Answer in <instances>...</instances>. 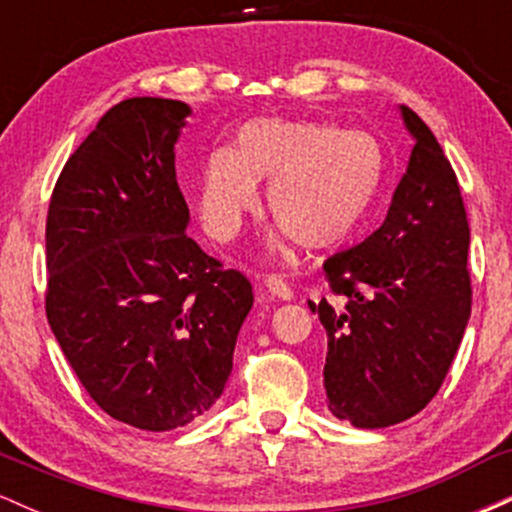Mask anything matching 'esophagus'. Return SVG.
I'll list each match as a JSON object with an SVG mask.
<instances>
[{"mask_svg":"<svg viewBox=\"0 0 512 512\" xmlns=\"http://www.w3.org/2000/svg\"><path fill=\"white\" fill-rule=\"evenodd\" d=\"M264 293H267V296H272V298H279V301H291V298H293L291 286L276 274L267 276V281H264Z\"/></svg>","mask_w":512,"mask_h":512,"instance_id":"obj_1","label":"esophagus"}]
</instances>
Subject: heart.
<instances>
[{
    "label": "heart",
    "mask_w": 512,
    "mask_h": 512,
    "mask_svg": "<svg viewBox=\"0 0 512 512\" xmlns=\"http://www.w3.org/2000/svg\"><path fill=\"white\" fill-rule=\"evenodd\" d=\"M383 175V149L366 132L262 117L238 129V151H211L199 209L211 236L228 243L260 207L257 180H267L272 219L305 248H330L368 214Z\"/></svg>",
    "instance_id": "b5f03b06"
}]
</instances>
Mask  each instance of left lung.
<instances>
[{
  "label": "left lung",
  "mask_w": 512,
  "mask_h": 512,
  "mask_svg": "<svg viewBox=\"0 0 512 512\" xmlns=\"http://www.w3.org/2000/svg\"><path fill=\"white\" fill-rule=\"evenodd\" d=\"M416 144L383 226L325 262L339 303H310L327 330L325 390L358 428L407 421L436 397L472 310L469 221L431 129L402 105Z\"/></svg>",
  "instance_id": "1"
}]
</instances>
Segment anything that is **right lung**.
<instances>
[{"label":"right lung","mask_w":512,"mask_h":512,"mask_svg":"<svg viewBox=\"0 0 512 512\" xmlns=\"http://www.w3.org/2000/svg\"><path fill=\"white\" fill-rule=\"evenodd\" d=\"M190 108L127 98L64 163L45 223V313L93 402L142 431L221 397L250 279L185 233L175 142Z\"/></svg>","instance_id":"1"}]
</instances>
